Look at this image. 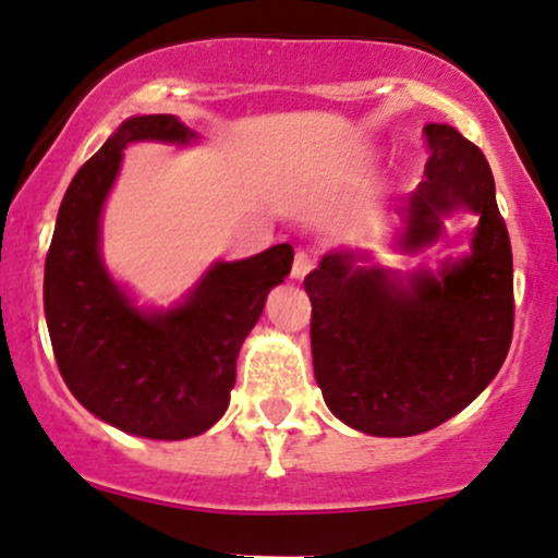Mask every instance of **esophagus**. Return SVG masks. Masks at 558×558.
Instances as JSON below:
<instances>
[{
    "label": "esophagus",
    "mask_w": 558,
    "mask_h": 558,
    "mask_svg": "<svg viewBox=\"0 0 558 558\" xmlns=\"http://www.w3.org/2000/svg\"><path fill=\"white\" fill-rule=\"evenodd\" d=\"M313 271V258L308 253H298L292 263V279H305Z\"/></svg>",
    "instance_id": "obj_1"
}]
</instances>
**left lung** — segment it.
<instances>
[{"label":"left lung","instance_id":"8db88e82","mask_svg":"<svg viewBox=\"0 0 558 558\" xmlns=\"http://www.w3.org/2000/svg\"><path fill=\"white\" fill-rule=\"evenodd\" d=\"M429 160L400 208V253L442 234V218H480L472 250L437 271H390L363 250H331L305 277L313 374L329 411L374 437L435 429L490 385L514 329V263L480 147L448 123L424 126Z\"/></svg>","mask_w":558,"mask_h":558}]
</instances>
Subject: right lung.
<instances>
[{"label": "right lung", "instance_id": "1", "mask_svg": "<svg viewBox=\"0 0 558 558\" xmlns=\"http://www.w3.org/2000/svg\"><path fill=\"white\" fill-rule=\"evenodd\" d=\"M197 140L177 116L126 118L73 177L44 263V316L68 390L105 424L149 440H186L223 416L242 342L292 268L287 242L216 260L171 308H142L112 279L99 229L126 144Z\"/></svg>", "mask_w": 558, "mask_h": 558}]
</instances>
